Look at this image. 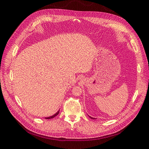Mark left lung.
I'll return each instance as SVG.
<instances>
[{"label":"left lung","instance_id":"obj_1","mask_svg":"<svg viewBox=\"0 0 149 149\" xmlns=\"http://www.w3.org/2000/svg\"><path fill=\"white\" fill-rule=\"evenodd\" d=\"M89 117H90V118H92V119H95V118H92V117H91V116H89Z\"/></svg>","mask_w":149,"mask_h":149}]
</instances>
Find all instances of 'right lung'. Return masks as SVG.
<instances>
[{
  "label": "right lung",
  "instance_id": "add662e5",
  "mask_svg": "<svg viewBox=\"0 0 149 149\" xmlns=\"http://www.w3.org/2000/svg\"><path fill=\"white\" fill-rule=\"evenodd\" d=\"M59 111H58L56 113H55L54 115H52V116H49V117H46V118H46V119H47V120H48V119H51V118H54L55 116H57V115L59 113Z\"/></svg>",
  "mask_w": 149,
  "mask_h": 149
}]
</instances>
